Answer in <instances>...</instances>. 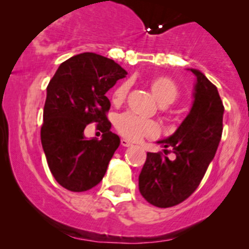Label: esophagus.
Segmentation results:
<instances>
[{
  "instance_id": "esophagus-1",
  "label": "esophagus",
  "mask_w": 249,
  "mask_h": 249,
  "mask_svg": "<svg viewBox=\"0 0 249 249\" xmlns=\"http://www.w3.org/2000/svg\"><path fill=\"white\" fill-rule=\"evenodd\" d=\"M121 144L123 145V146H125V147H128V146H131V145H132V142H128L126 138H122V141H121Z\"/></svg>"
}]
</instances>
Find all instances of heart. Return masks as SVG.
I'll list each match as a JSON object with an SVG mask.
<instances>
[{
    "instance_id": "heart-1",
    "label": "heart",
    "mask_w": 249,
    "mask_h": 249,
    "mask_svg": "<svg viewBox=\"0 0 249 249\" xmlns=\"http://www.w3.org/2000/svg\"><path fill=\"white\" fill-rule=\"evenodd\" d=\"M150 88L154 97L160 104H172L179 97V88L174 79L168 76L158 75L150 79ZM130 83L123 82L112 92V102L121 104L126 98ZM116 128L118 132L130 141H139L144 137H150L157 133L158 126L152 121L141 118L132 112H124L118 116L116 121Z\"/></svg>"
}]
</instances>
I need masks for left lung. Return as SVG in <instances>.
I'll list each match as a JSON object with an SVG mask.
<instances>
[{"label": "left lung", "mask_w": 249, "mask_h": 249, "mask_svg": "<svg viewBox=\"0 0 249 249\" xmlns=\"http://www.w3.org/2000/svg\"><path fill=\"white\" fill-rule=\"evenodd\" d=\"M191 71L196 76L191 112L174 134L158 142L164 152L171 148L176 159L147 152L139 174L142 196L160 208L176 206L198 188L221 139L224 104L218 89L199 70Z\"/></svg>", "instance_id": "8db88e82"}]
</instances>
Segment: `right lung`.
<instances>
[{
  "instance_id": "right-lung-1",
  "label": "right lung",
  "mask_w": 249,
  "mask_h": 249,
  "mask_svg": "<svg viewBox=\"0 0 249 249\" xmlns=\"http://www.w3.org/2000/svg\"><path fill=\"white\" fill-rule=\"evenodd\" d=\"M126 75L112 59L84 53L63 62L50 79L43 110L41 142L48 166L61 186L72 192L95 187L121 144L110 131L105 93ZM97 122L103 138L87 141L85 127Z\"/></svg>"
}]
</instances>
